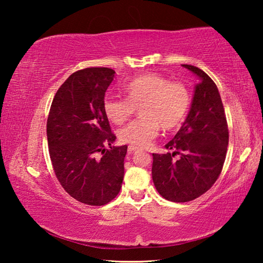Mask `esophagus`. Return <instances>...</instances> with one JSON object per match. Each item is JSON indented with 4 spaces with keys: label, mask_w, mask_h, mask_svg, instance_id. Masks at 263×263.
Returning a JSON list of instances; mask_svg holds the SVG:
<instances>
[{
    "label": "esophagus",
    "mask_w": 263,
    "mask_h": 263,
    "mask_svg": "<svg viewBox=\"0 0 263 263\" xmlns=\"http://www.w3.org/2000/svg\"><path fill=\"white\" fill-rule=\"evenodd\" d=\"M139 148L136 147V146H128V152L130 153H135L136 151H138Z\"/></svg>",
    "instance_id": "esophagus-1"
}]
</instances>
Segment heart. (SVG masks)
<instances>
[{
  "label": "heart",
  "mask_w": 263,
  "mask_h": 263,
  "mask_svg": "<svg viewBox=\"0 0 263 263\" xmlns=\"http://www.w3.org/2000/svg\"><path fill=\"white\" fill-rule=\"evenodd\" d=\"M126 100L105 97L103 111L106 118L117 125L130 119L136 109L142 118L119 131L124 144L147 147L158 137L160 125L172 130L184 121L190 108V92L183 83L171 82L157 74H145L131 80L123 88Z\"/></svg>",
  "instance_id": "b5f03b06"
}]
</instances>
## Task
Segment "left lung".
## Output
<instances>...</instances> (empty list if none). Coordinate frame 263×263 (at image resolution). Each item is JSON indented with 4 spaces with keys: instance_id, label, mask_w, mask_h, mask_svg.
<instances>
[{
    "instance_id": "8db88e82",
    "label": "left lung",
    "mask_w": 263,
    "mask_h": 263,
    "mask_svg": "<svg viewBox=\"0 0 263 263\" xmlns=\"http://www.w3.org/2000/svg\"><path fill=\"white\" fill-rule=\"evenodd\" d=\"M199 79L184 123L164 145L174 152L153 153L152 179L168 201L184 203L199 197L219 176L229 146V128L216 83L202 69L182 65ZM179 154L180 157L175 159Z\"/></svg>"
}]
</instances>
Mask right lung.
Returning a JSON list of instances; mask_svg holds the SVG:
<instances>
[{
	"label": "right lung",
	"instance_id": "obj_1",
	"mask_svg": "<svg viewBox=\"0 0 263 263\" xmlns=\"http://www.w3.org/2000/svg\"><path fill=\"white\" fill-rule=\"evenodd\" d=\"M115 74L106 67L73 73L58 89L47 118V144L57 179L73 198L88 205L112 201L124 179L127 146L111 147L116 136L103 111Z\"/></svg>",
	"mask_w": 263,
	"mask_h": 263
}]
</instances>
